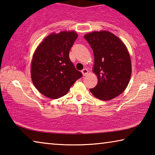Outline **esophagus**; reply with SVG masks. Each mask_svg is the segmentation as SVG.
Segmentation results:
<instances>
[{"label": "esophagus", "mask_w": 155, "mask_h": 155, "mask_svg": "<svg viewBox=\"0 0 155 155\" xmlns=\"http://www.w3.org/2000/svg\"><path fill=\"white\" fill-rule=\"evenodd\" d=\"M81 72H82V74H83V76H86V75L88 74L89 71H88L87 69H86V68H84L83 70H82V71H81Z\"/></svg>", "instance_id": "esophagus-1"}]
</instances>
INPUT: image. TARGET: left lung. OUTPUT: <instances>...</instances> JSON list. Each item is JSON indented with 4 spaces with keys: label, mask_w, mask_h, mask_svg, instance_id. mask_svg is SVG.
Wrapping results in <instances>:
<instances>
[{
    "label": "left lung",
    "mask_w": 155,
    "mask_h": 155,
    "mask_svg": "<svg viewBox=\"0 0 155 155\" xmlns=\"http://www.w3.org/2000/svg\"><path fill=\"white\" fill-rule=\"evenodd\" d=\"M93 50V72L98 83L90 89L100 100L109 101L118 96L128 85L132 66L129 52L125 44L107 31H93L84 35Z\"/></svg>",
    "instance_id": "obj_1"
}]
</instances>
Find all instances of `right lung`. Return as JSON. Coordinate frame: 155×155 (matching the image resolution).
Listing matches in <instances>:
<instances>
[{
	"label": "right lung",
	"mask_w": 155,
	"mask_h": 155,
	"mask_svg": "<svg viewBox=\"0 0 155 155\" xmlns=\"http://www.w3.org/2000/svg\"><path fill=\"white\" fill-rule=\"evenodd\" d=\"M77 37L74 31L52 33L39 44L33 54L31 79L37 90L47 98L64 96L82 77L69 58L70 50Z\"/></svg>",
	"instance_id": "right-lung-1"
}]
</instances>
